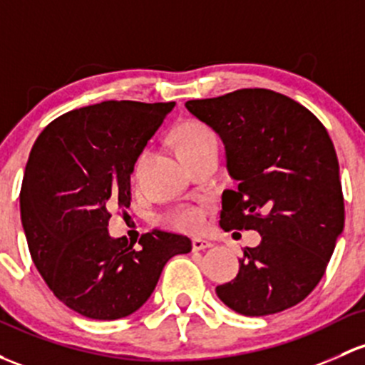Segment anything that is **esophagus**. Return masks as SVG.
<instances>
[{
	"instance_id": "esophagus-1",
	"label": "esophagus",
	"mask_w": 365,
	"mask_h": 365,
	"mask_svg": "<svg viewBox=\"0 0 365 365\" xmlns=\"http://www.w3.org/2000/svg\"><path fill=\"white\" fill-rule=\"evenodd\" d=\"M210 247H213L212 241L202 240V237H194V240H192V250H194V252L206 250V248H210Z\"/></svg>"
}]
</instances>
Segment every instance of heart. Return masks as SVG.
<instances>
[{"label":"heart","mask_w":365,"mask_h":365,"mask_svg":"<svg viewBox=\"0 0 365 365\" xmlns=\"http://www.w3.org/2000/svg\"><path fill=\"white\" fill-rule=\"evenodd\" d=\"M208 141H217V134L205 122L187 120L176 131V143H178L180 153L199 147L202 143H208ZM145 159H147V152H141L136 159V164H134V173H140ZM171 222L175 224V227L182 229V231H197L205 222V208L197 205L183 206V208H178L171 213Z\"/></svg>","instance_id":"heart-1"}]
</instances>
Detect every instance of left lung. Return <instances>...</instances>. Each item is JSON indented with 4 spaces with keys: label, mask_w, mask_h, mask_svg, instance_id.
<instances>
[{
    "label": "left lung",
    "mask_w": 365,
    "mask_h": 365,
    "mask_svg": "<svg viewBox=\"0 0 365 365\" xmlns=\"http://www.w3.org/2000/svg\"><path fill=\"white\" fill-rule=\"evenodd\" d=\"M187 110L225 145L236 190L222 194L220 227L257 231L240 273L217 295L245 317L274 314L313 292L344 227L339 163L327 129L297 101L269 89L192 99Z\"/></svg>",
    "instance_id": "obj_1"
}]
</instances>
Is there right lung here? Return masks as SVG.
<instances>
[{
    "label": "right lung",
    "mask_w": 365,
    "mask_h": 365,
    "mask_svg": "<svg viewBox=\"0 0 365 365\" xmlns=\"http://www.w3.org/2000/svg\"><path fill=\"white\" fill-rule=\"evenodd\" d=\"M175 103L103 101L52 120L31 148L21 218L31 259L61 302L92 320L140 309L187 236L108 234L110 208L129 206L131 173Z\"/></svg>",
    "instance_id": "obj_1"
}]
</instances>
